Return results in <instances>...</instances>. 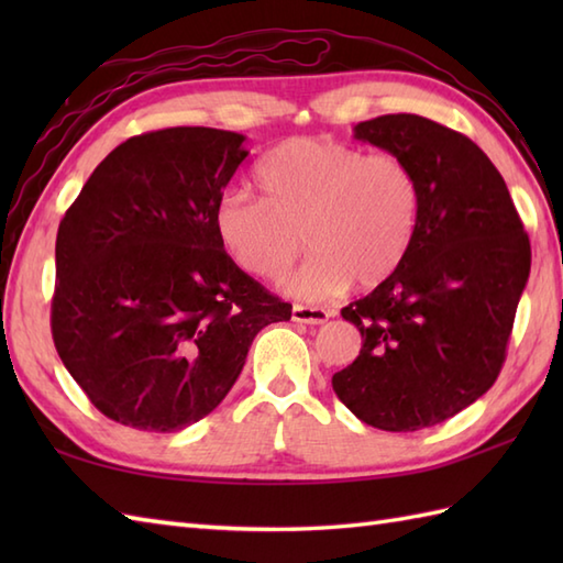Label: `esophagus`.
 Returning a JSON list of instances; mask_svg holds the SVG:
<instances>
[{
  "mask_svg": "<svg viewBox=\"0 0 563 563\" xmlns=\"http://www.w3.org/2000/svg\"><path fill=\"white\" fill-rule=\"evenodd\" d=\"M329 317H331L329 309H321V307H305V305L292 307V321H297V324H324Z\"/></svg>",
  "mask_w": 563,
  "mask_h": 563,
  "instance_id": "1",
  "label": "esophagus"
}]
</instances>
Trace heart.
Instances as JSON below:
<instances>
[{"label": "heart", "instance_id": "heart-1", "mask_svg": "<svg viewBox=\"0 0 563 563\" xmlns=\"http://www.w3.org/2000/svg\"><path fill=\"white\" fill-rule=\"evenodd\" d=\"M263 198L227 190L214 202L220 246L239 268L280 280L307 242L314 251L285 290L307 302L391 278L416 232L421 186L391 152L363 154L321 137H292L266 154Z\"/></svg>", "mask_w": 563, "mask_h": 563}]
</instances>
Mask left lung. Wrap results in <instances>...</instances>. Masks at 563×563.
<instances>
[{"instance_id":"obj_1","label":"left lung","mask_w":563,"mask_h":563,"mask_svg":"<svg viewBox=\"0 0 563 563\" xmlns=\"http://www.w3.org/2000/svg\"><path fill=\"white\" fill-rule=\"evenodd\" d=\"M353 137L411 166L421 210L401 266L341 309L363 349L331 385L363 423L411 433L492 389L530 278V239L470 137L413 113L357 123Z\"/></svg>"}]
</instances>
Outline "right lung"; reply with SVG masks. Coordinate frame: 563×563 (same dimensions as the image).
Returning a JSON list of instances; mask_svg holds the SVG:
<instances>
[{
  "mask_svg": "<svg viewBox=\"0 0 563 563\" xmlns=\"http://www.w3.org/2000/svg\"><path fill=\"white\" fill-rule=\"evenodd\" d=\"M244 135L166 128L125 140L65 212L53 341L113 421L176 433L232 389L256 333L292 307L249 278L214 234Z\"/></svg>",
  "mask_w": 563,
  "mask_h": 563,
  "instance_id": "1",
  "label": "right lung"
}]
</instances>
